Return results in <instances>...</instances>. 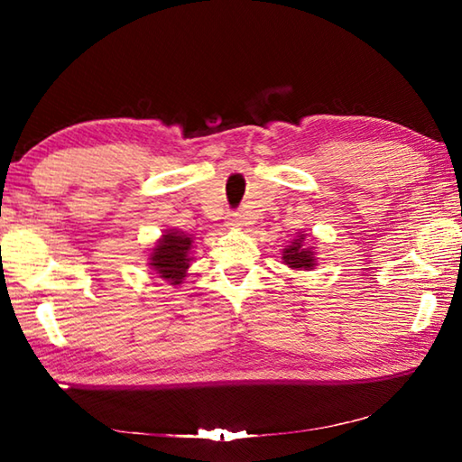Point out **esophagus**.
Listing matches in <instances>:
<instances>
[{
  "instance_id": "esophagus-1",
  "label": "esophagus",
  "mask_w": 462,
  "mask_h": 462,
  "mask_svg": "<svg viewBox=\"0 0 462 462\" xmlns=\"http://www.w3.org/2000/svg\"><path fill=\"white\" fill-rule=\"evenodd\" d=\"M226 226H230V228H242V226H245V216H242V214H230Z\"/></svg>"
}]
</instances>
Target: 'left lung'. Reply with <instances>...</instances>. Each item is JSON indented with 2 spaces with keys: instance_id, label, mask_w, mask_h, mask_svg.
Here are the masks:
<instances>
[{
  "instance_id": "1",
  "label": "left lung",
  "mask_w": 462,
  "mask_h": 462,
  "mask_svg": "<svg viewBox=\"0 0 462 462\" xmlns=\"http://www.w3.org/2000/svg\"><path fill=\"white\" fill-rule=\"evenodd\" d=\"M306 242V234L297 232V236L289 246L283 248V263L289 269L293 271H311L318 267V256H316V248L303 245Z\"/></svg>"
}]
</instances>
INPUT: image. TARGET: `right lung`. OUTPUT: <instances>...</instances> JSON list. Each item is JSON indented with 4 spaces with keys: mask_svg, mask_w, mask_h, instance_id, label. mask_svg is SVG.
Wrapping results in <instances>:
<instances>
[{
    "mask_svg": "<svg viewBox=\"0 0 462 462\" xmlns=\"http://www.w3.org/2000/svg\"><path fill=\"white\" fill-rule=\"evenodd\" d=\"M193 234H187L179 228H169L162 232V236L148 250L146 264L152 271L151 275H156L173 287L181 285L193 263Z\"/></svg>",
    "mask_w": 462,
    "mask_h": 462,
    "instance_id": "1",
    "label": "right lung"
}]
</instances>
